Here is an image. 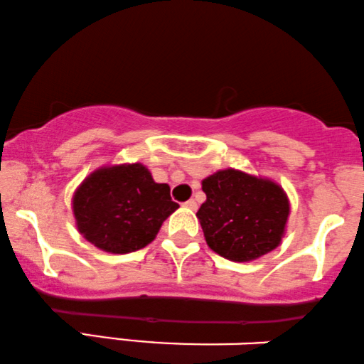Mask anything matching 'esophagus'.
<instances>
[{
	"instance_id": "34e87169",
	"label": "esophagus",
	"mask_w": 364,
	"mask_h": 364,
	"mask_svg": "<svg viewBox=\"0 0 364 364\" xmlns=\"http://www.w3.org/2000/svg\"><path fill=\"white\" fill-rule=\"evenodd\" d=\"M183 206L189 208V209H192V211H196V209H198V203H196L194 199H189V200H187L186 204H183Z\"/></svg>"
}]
</instances>
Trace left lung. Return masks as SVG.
Returning <instances> with one entry per match:
<instances>
[{
	"label": "left lung",
	"instance_id": "left-lung-1",
	"mask_svg": "<svg viewBox=\"0 0 364 364\" xmlns=\"http://www.w3.org/2000/svg\"><path fill=\"white\" fill-rule=\"evenodd\" d=\"M206 200L198 216L209 249L233 262L274 250L289 216L286 192L269 178L228 168L203 181Z\"/></svg>",
	"mask_w": 364,
	"mask_h": 364
}]
</instances>
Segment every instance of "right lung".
<instances>
[{"mask_svg": "<svg viewBox=\"0 0 364 364\" xmlns=\"http://www.w3.org/2000/svg\"><path fill=\"white\" fill-rule=\"evenodd\" d=\"M177 208L170 187L153 181L141 164L102 166L73 196L78 232L110 254H129L146 247Z\"/></svg>", "mask_w": 364, "mask_h": 364, "instance_id": "right-lung-1", "label": "right lung"}]
</instances>
